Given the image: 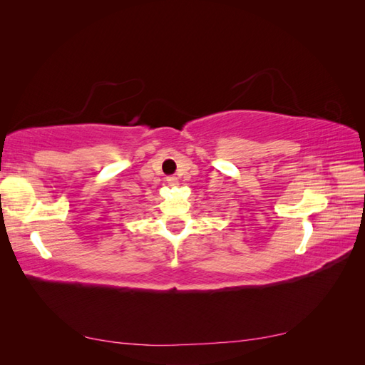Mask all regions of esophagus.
<instances>
[{"instance_id":"1","label":"esophagus","mask_w":365,"mask_h":365,"mask_svg":"<svg viewBox=\"0 0 365 365\" xmlns=\"http://www.w3.org/2000/svg\"><path fill=\"white\" fill-rule=\"evenodd\" d=\"M168 182H169V185H176V184H178V180H176L175 176H169V178H168Z\"/></svg>"}]
</instances>
